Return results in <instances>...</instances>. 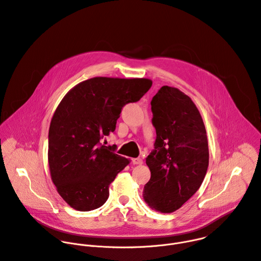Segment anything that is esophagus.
I'll use <instances>...</instances> for the list:
<instances>
[{"label": "esophagus", "mask_w": 261, "mask_h": 261, "mask_svg": "<svg viewBox=\"0 0 261 261\" xmlns=\"http://www.w3.org/2000/svg\"><path fill=\"white\" fill-rule=\"evenodd\" d=\"M132 163H133L134 165H141V164L143 163V161H142V159H140V158H135V159L132 160Z\"/></svg>", "instance_id": "1"}]
</instances>
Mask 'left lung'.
Here are the masks:
<instances>
[{"mask_svg":"<svg viewBox=\"0 0 261 261\" xmlns=\"http://www.w3.org/2000/svg\"><path fill=\"white\" fill-rule=\"evenodd\" d=\"M155 150L145 159L151 178L143 199L159 213H172L199 189L208 166L205 127L194 102L176 88L164 86L153 97Z\"/></svg>","mask_w":261,"mask_h":261,"instance_id":"left-lung-1","label":"left lung"}]
</instances>
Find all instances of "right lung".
Returning <instances> with one entry per match:
<instances>
[{
	"label": "right lung",
	"instance_id": "right-lung-1",
	"mask_svg": "<svg viewBox=\"0 0 261 261\" xmlns=\"http://www.w3.org/2000/svg\"><path fill=\"white\" fill-rule=\"evenodd\" d=\"M147 79L93 77L72 88L53 116L48 132V165L61 197L74 210L100 207L109 185L129 163L102 138L116 130L127 103L152 87Z\"/></svg>",
	"mask_w": 261,
	"mask_h": 261
}]
</instances>
